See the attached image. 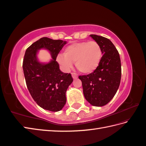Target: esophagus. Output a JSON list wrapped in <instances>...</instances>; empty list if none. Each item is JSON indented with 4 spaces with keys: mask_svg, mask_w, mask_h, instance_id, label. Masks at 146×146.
I'll list each match as a JSON object with an SVG mask.
<instances>
[{
    "mask_svg": "<svg viewBox=\"0 0 146 146\" xmlns=\"http://www.w3.org/2000/svg\"><path fill=\"white\" fill-rule=\"evenodd\" d=\"M71 75H72V77H73V79H76L78 78L77 74L75 73H71Z\"/></svg>",
    "mask_w": 146,
    "mask_h": 146,
    "instance_id": "obj_1",
    "label": "esophagus"
}]
</instances>
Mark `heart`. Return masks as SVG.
<instances>
[{"instance_id":"obj_1","label":"heart","mask_w":146,"mask_h":146,"mask_svg":"<svg viewBox=\"0 0 146 146\" xmlns=\"http://www.w3.org/2000/svg\"><path fill=\"white\" fill-rule=\"evenodd\" d=\"M102 58V50L96 41L76 42L64 50V54H59L57 60L62 68L69 71L75 62L76 68L81 73H92L98 67Z\"/></svg>"}]
</instances>
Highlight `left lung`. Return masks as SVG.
Wrapping results in <instances>:
<instances>
[{
  "label": "left lung",
  "instance_id": "obj_1",
  "mask_svg": "<svg viewBox=\"0 0 146 146\" xmlns=\"http://www.w3.org/2000/svg\"><path fill=\"white\" fill-rule=\"evenodd\" d=\"M100 44L103 56L98 67L87 75H80L85 98L95 107L107 105L115 96L121 78V64L119 54L110 39L91 34Z\"/></svg>",
  "mask_w": 146,
  "mask_h": 146
}]
</instances>
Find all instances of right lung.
Listing matches in <instances>:
<instances>
[{
	"label": "right lung",
	"mask_w": 146,
	"mask_h": 146,
	"mask_svg": "<svg viewBox=\"0 0 146 146\" xmlns=\"http://www.w3.org/2000/svg\"><path fill=\"white\" fill-rule=\"evenodd\" d=\"M66 42L54 40L46 37L39 39L26 50L23 60V70L29 92L39 107L58 112L66 102V92L73 79L71 73H64L59 69L56 58ZM45 48L50 51L52 59L41 64L36 59V52Z\"/></svg>",
	"instance_id": "add662e5"
}]
</instances>
